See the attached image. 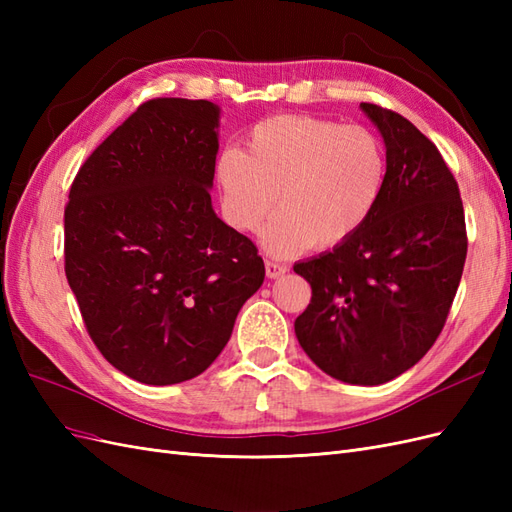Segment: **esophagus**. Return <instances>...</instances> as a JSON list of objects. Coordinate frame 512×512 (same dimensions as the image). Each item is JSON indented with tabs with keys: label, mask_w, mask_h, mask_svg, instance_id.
<instances>
[{
	"label": "esophagus",
	"mask_w": 512,
	"mask_h": 512,
	"mask_svg": "<svg viewBox=\"0 0 512 512\" xmlns=\"http://www.w3.org/2000/svg\"><path fill=\"white\" fill-rule=\"evenodd\" d=\"M265 269H267V277H271V280L288 273V265H284V262H280V260H267Z\"/></svg>",
	"instance_id": "obj_1"
}]
</instances>
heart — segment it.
Returning a JSON list of instances; mask_svg holds the SVG:
<instances>
[{
    "label": "heart",
    "mask_w": 512,
    "mask_h": 512,
    "mask_svg": "<svg viewBox=\"0 0 512 512\" xmlns=\"http://www.w3.org/2000/svg\"><path fill=\"white\" fill-rule=\"evenodd\" d=\"M389 158L378 134L331 119L280 115L260 121L247 151L228 147L215 162L224 220L252 232L275 205L260 241L275 256L350 239L378 207Z\"/></svg>",
    "instance_id": "b5f03b06"
}]
</instances>
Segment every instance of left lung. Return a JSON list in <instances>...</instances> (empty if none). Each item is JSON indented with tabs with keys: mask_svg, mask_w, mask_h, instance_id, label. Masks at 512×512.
<instances>
[{
	"mask_svg": "<svg viewBox=\"0 0 512 512\" xmlns=\"http://www.w3.org/2000/svg\"><path fill=\"white\" fill-rule=\"evenodd\" d=\"M361 111L386 147L384 192L350 239L294 265L312 286L294 333L324 374L376 386L416 365L438 339L468 237L457 181L438 147L406 117L367 102Z\"/></svg>",
	"mask_w": 512,
	"mask_h": 512,
	"instance_id": "obj_1",
	"label": "left lung"
}]
</instances>
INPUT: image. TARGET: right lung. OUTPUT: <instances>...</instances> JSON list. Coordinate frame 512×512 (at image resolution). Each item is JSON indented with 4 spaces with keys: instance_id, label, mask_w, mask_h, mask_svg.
I'll list each match as a JSON object with an SVG mask.
<instances>
[{
    "instance_id": "right-lung-1",
    "label": "right lung",
    "mask_w": 512,
    "mask_h": 512,
    "mask_svg": "<svg viewBox=\"0 0 512 512\" xmlns=\"http://www.w3.org/2000/svg\"><path fill=\"white\" fill-rule=\"evenodd\" d=\"M218 149V104L149 100L70 188L68 284L104 359L143 384L203 374L265 280L256 245L213 211Z\"/></svg>"
}]
</instances>
